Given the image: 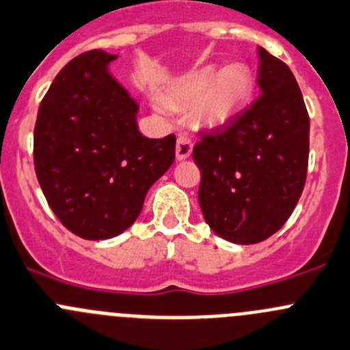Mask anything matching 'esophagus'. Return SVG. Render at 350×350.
<instances>
[{"mask_svg":"<svg viewBox=\"0 0 350 350\" xmlns=\"http://www.w3.org/2000/svg\"><path fill=\"white\" fill-rule=\"evenodd\" d=\"M193 152V144L186 137H178V142H176V159L178 161H185L191 155Z\"/></svg>","mask_w":350,"mask_h":350,"instance_id":"1","label":"esophagus"}]
</instances>
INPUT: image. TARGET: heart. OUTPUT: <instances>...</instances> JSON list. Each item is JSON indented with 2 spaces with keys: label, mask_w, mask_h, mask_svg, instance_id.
I'll use <instances>...</instances> for the list:
<instances>
[{
  "label": "heart",
  "mask_w": 350,
  "mask_h": 350,
  "mask_svg": "<svg viewBox=\"0 0 350 350\" xmlns=\"http://www.w3.org/2000/svg\"><path fill=\"white\" fill-rule=\"evenodd\" d=\"M254 90V77L250 66L230 63L220 68L205 64L172 81L164 92V104L172 109L193 106V116L208 128L224 126L232 121Z\"/></svg>",
  "instance_id": "heart-1"
}]
</instances>
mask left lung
Instances as JSON below:
<instances>
[{
    "label": "left lung",
    "mask_w": 350,
    "mask_h": 350,
    "mask_svg": "<svg viewBox=\"0 0 350 350\" xmlns=\"http://www.w3.org/2000/svg\"><path fill=\"white\" fill-rule=\"evenodd\" d=\"M258 54L260 97L193 148L203 219L236 244L265 241L286 224L310 154V118L293 71L263 47Z\"/></svg>",
    "instance_id": "left-lung-1"
}]
</instances>
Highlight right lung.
Instances as JSON below:
<instances>
[{
    "instance_id": "add662e5",
    "label": "right lung",
    "mask_w": 350,
    "mask_h": 350,
    "mask_svg": "<svg viewBox=\"0 0 350 350\" xmlns=\"http://www.w3.org/2000/svg\"><path fill=\"white\" fill-rule=\"evenodd\" d=\"M116 54L89 51L51 83L33 130V164L68 230L111 239L133 226L150 186L174 162L176 137L138 131V103L114 78Z\"/></svg>"
}]
</instances>
